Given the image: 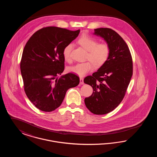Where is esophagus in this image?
I'll use <instances>...</instances> for the list:
<instances>
[{"instance_id": "obj_1", "label": "esophagus", "mask_w": 157, "mask_h": 157, "mask_svg": "<svg viewBox=\"0 0 157 157\" xmlns=\"http://www.w3.org/2000/svg\"><path fill=\"white\" fill-rule=\"evenodd\" d=\"M79 79H80V84H81V85H83V84L84 83V82H83V78L81 77V78H79Z\"/></svg>"}]
</instances>
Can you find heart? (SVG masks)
I'll return each mask as SVG.
<instances>
[{"mask_svg":"<svg viewBox=\"0 0 157 157\" xmlns=\"http://www.w3.org/2000/svg\"><path fill=\"white\" fill-rule=\"evenodd\" d=\"M78 42L88 51L86 59L88 60L70 67L67 68V71L78 76H83L94 69V65L99 67L104 64L109 56L110 48L107 44H98V40L95 38L88 34H83ZM72 48L73 45L69 44L63 49V58L67 62H70L71 60Z\"/></svg>","mask_w":157,"mask_h":157,"instance_id":"obj_1","label":"heart"}]
</instances>
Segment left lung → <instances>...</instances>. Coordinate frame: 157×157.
<instances>
[{
  "mask_svg": "<svg viewBox=\"0 0 157 157\" xmlns=\"http://www.w3.org/2000/svg\"><path fill=\"white\" fill-rule=\"evenodd\" d=\"M94 35L104 38L110 48L109 56L104 65L84 83L93 88L85 99L90 112L104 115L115 109L125 97L133 72L132 59L129 48L118 33L109 28L94 29Z\"/></svg>",
  "mask_w": 157,
  "mask_h": 157,
  "instance_id": "1",
  "label": "left lung"
}]
</instances>
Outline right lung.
Returning a JSON list of instances; mask_svg holds the SVG:
<instances>
[{
	"label": "right lung",
	"mask_w": 157,
	"mask_h": 157,
	"mask_svg": "<svg viewBox=\"0 0 157 157\" xmlns=\"http://www.w3.org/2000/svg\"><path fill=\"white\" fill-rule=\"evenodd\" d=\"M79 32V29L44 28L30 37L23 49L21 72L24 90L31 102L42 111L58 108L67 90L79 83V77L72 73L57 78L64 70L63 49Z\"/></svg>",
	"instance_id": "obj_1"
}]
</instances>
